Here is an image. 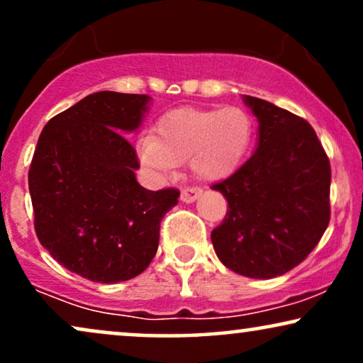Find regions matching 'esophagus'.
I'll use <instances>...</instances> for the list:
<instances>
[{
	"label": "esophagus",
	"instance_id": "obj_1",
	"mask_svg": "<svg viewBox=\"0 0 363 363\" xmlns=\"http://www.w3.org/2000/svg\"><path fill=\"white\" fill-rule=\"evenodd\" d=\"M201 194V189H197V187H184V189L181 191V201L182 203H194V201L199 197Z\"/></svg>",
	"mask_w": 363,
	"mask_h": 363
}]
</instances>
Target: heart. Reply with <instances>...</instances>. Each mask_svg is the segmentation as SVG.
Here are the masks:
<instances>
[{
    "mask_svg": "<svg viewBox=\"0 0 363 363\" xmlns=\"http://www.w3.org/2000/svg\"><path fill=\"white\" fill-rule=\"evenodd\" d=\"M251 122L245 110H172L157 122L154 139L137 145L144 167L159 177L171 176L177 164L189 160L191 171L203 181L226 177L245 157Z\"/></svg>",
    "mask_w": 363,
    "mask_h": 363,
    "instance_id": "heart-1",
    "label": "heart"
}]
</instances>
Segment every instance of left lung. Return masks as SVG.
Masks as SVG:
<instances>
[{
  "label": "left lung",
  "instance_id": "8db88e82",
  "mask_svg": "<svg viewBox=\"0 0 363 363\" xmlns=\"http://www.w3.org/2000/svg\"><path fill=\"white\" fill-rule=\"evenodd\" d=\"M258 118V147L213 186L228 201L211 233L226 268L247 278L281 277L308 256L330 223V160L308 122L266 100L242 97Z\"/></svg>",
  "mask_w": 363,
  "mask_h": 363
}]
</instances>
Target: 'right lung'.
<instances>
[{
	"instance_id": "obj_1",
	"label": "right lung",
	"mask_w": 363,
	"mask_h": 363,
	"mask_svg": "<svg viewBox=\"0 0 363 363\" xmlns=\"http://www.w3.org/2000/svg\"><path fill=\"white\" fill-rule=\"evenodd\" d=\"M150 97L86 95L50 118L28 172L35 231L72 273L97 283L137 277L157 253L160 221L179 191L144 189L127 132L140 127Z\"/></svg>"
}]
</instances>
